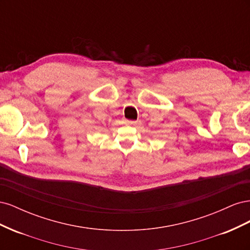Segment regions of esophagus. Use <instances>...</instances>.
<instances>
[{"label":"esophagus","mask_w":250,"mask_h":250,"mask_svg":"<svg viewBox=\"0 0 250 250\" xmlns=\"http://www.w3.org/2000/svg\"><path fill=\"white\" fill-rule=\"evenodd\" d=\"M125 123L128 125H135L137 124V121H130V120H126Z\"/></svg>","instance_id":"1"}]
</instances>
